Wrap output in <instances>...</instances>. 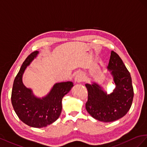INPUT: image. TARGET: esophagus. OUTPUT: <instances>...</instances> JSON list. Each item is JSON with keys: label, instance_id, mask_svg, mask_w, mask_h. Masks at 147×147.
Wrapping results in <instances>:
<instances>
[{"label": "esophagus", "instance_id": "esophagus-1", "mask_svg": "<svg viewBox=\"0 0 147 147\" xmlns=\"http://www.w3.org/2000/svg\"><path fill=\"white\" fill-rule=\"evenodd\" d=\"M84 80V78L82 76V74L81 73L78 74L76 77H75V82H76L77 83H79Z\"/></svg>", "mask_w": 147, "mask_h": 147}]
</instances>
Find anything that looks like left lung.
Segmentation results:
<instances>
[{"label": "left lung", "mask_w": 147, "mask_h": 147, "mask_svg": "<svg viewBox=\"0 0 147 147\" xmlns=\"http://www.w3.org/2000/svg\"><path fill=\"white\" fill-rule=\"evenodd\" d=\"M114 78L116 89L107 95L98 85L86 84L88 99L87 112L94 118L102 122H112L127 114L131 107L134 89L129 71L118 53L112 50L108 65Z\"/></svg>", "instance_id": "left-lung-1"}]
</instances>
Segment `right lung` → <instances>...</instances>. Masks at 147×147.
<instances>
[{"label":"right lung","mask_w":147,"mask_h":147,"mask_svg":"<svg viewBox=\"0 0 147 147\" xmlns=\"http://www.w3.org/2000/svg\"><path fill=\"white\" fill-rule=\"evenodd\" d=\"M38 52L31 53L23 63L16 75L11 91V100L14 110L24 123L31 127L41 128L51 124L59 118L62 110V98L73 86L71 82L55 84L50 93L42 98L35 97L31 90L22 82L25 69Z\"/></svg>","instance_id":"add662e5"}]
</instances>
